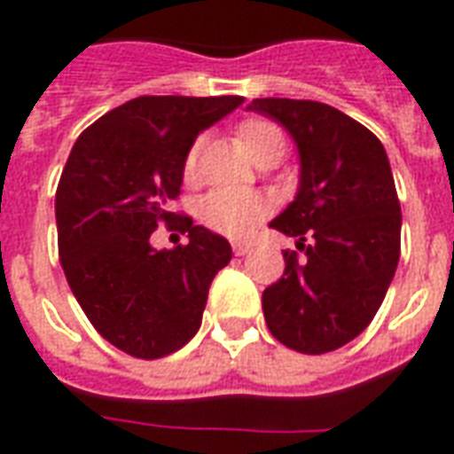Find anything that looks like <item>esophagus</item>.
<instances>
[{
	"label": "esophagus",
	"instance_id": "esophagus-1",
	"mask_svg": "<svg viewBox=\"0 0 454 454\" xmlns=\"http://www.w3.org/2000/svg\"><path fill=\"white\" fill-rule=\"evenodd\" d=\"M231 247H233V253H236V255H247V253L253 250V246H250V243H243V240H233Z\"/></svg>",
	"mask_w": 454,
	"mask_h": 454
}]
</instances>
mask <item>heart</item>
Segmentation results:
<instances>
[{
	"label": "heart",
	"instance_id": "b5f03b06",
	"mask_svg": "<svg viewBox=\"0 0 454 454\" xmlns=\"http://www.w3.org/2000/svg\"><path fill=\"white\" fill-rule=\"evenodd\" d=\"M238 140L243 143L247 155L257 160L260 165L279 162L286 150L285 133L272 121L255 119L240 123ZM199 150H201V140H194V145L184 155V175L187 177H192L197 169ZM270 211H272V201L265 194L231 187L211 189L199 204V218L204 221V226L228 238L250 236Z\"/></svg>",
	"mask_w": 454,
	"mask_h": 454
}]
</instances>
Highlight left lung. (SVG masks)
Masks as SVG:
<instances>
[{"instance_id":"8db88e82","label":"left lung","mask_w":454,"mask_h":454,"mask_svg":"<svg viewBox=\"0 0 454 454\" xmlns=\"http://www.w3.org/2000/svg\"><path fill=\"white\" fill-rule=\"evenodd\" d=\"M296 140V199L270 223L299 238L285 277L262 292L270 333L304 355H324L372 324L401 255V207L380 138L333 106L311 99H253Z\"/></svg>"}]
</instances>
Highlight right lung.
<instances>
[{
	"instance_id": "1",
	"label": "right lung",
	"mask_w": 454,
	"mask_h": 454,
	"mask_svg": "<svg viewBox=\"0 0 454 454\" xmlns=\"http://www.w3.org/2000/svg\"><path fill=\"white\" fill-rule=\"evenodd\" d=\"M243 97H138L80 133L55 192L58 253L77 304L104 340L138 360L187 345L208 286L231 262L223 236L168 211L199 133ZM158 223L190 233L155 251Z\"/></svg>"
}]
</instances>
